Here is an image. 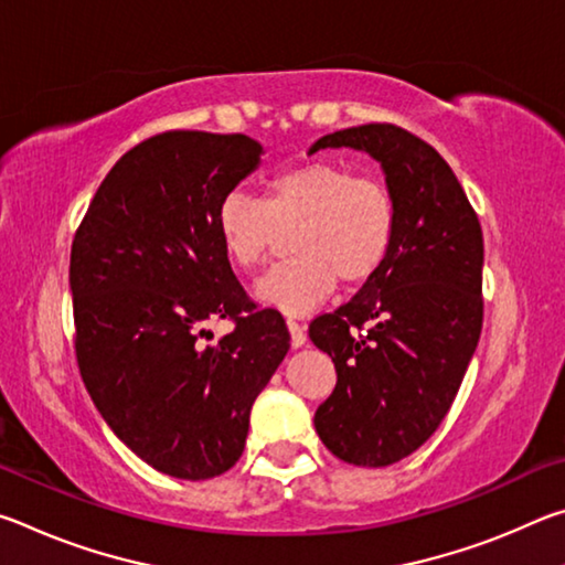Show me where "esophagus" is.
Returning a JSON list of instances; mask_svg holds the SVG:
<instances>
[{"mask_svg": "<svg viewBox=\"0 0 565 565\" xmlns=\"http://www.w3.org/2000/svg\"><path fill=\"white\" fill-rule=\"evenodd\" d=\"M286 327H289V333H291V347L301 349L306 343V329L301 327V323H296L294 319L286 321Z\"/></svg>", "mask_w": 565, "mask_h": 565, "instance_id": "obj_1", "label": "esophagus"}]
</instances>
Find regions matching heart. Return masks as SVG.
<instances>
[{
    "instance_id": "b5f03b06",
    "label": "heart",
    "mask_w": 565,
    "mask_h": 565,
    "mask_svg": "<svg viewBox=\"0 0 565 565\" xmlns=\"http://www.w3.org/2000/svg\"><path fill=\"white\" fill-rule=\"evenodd\" d=\"M226 259L254 269L291 234L294 259L276 264L254 284L271 309L303 317L343 284H361L384 266L396 236V202L384 181L356 177L339 161H306L276 174L266 199L228 191L214 216Z\"/></svg>"
}]
</instances>
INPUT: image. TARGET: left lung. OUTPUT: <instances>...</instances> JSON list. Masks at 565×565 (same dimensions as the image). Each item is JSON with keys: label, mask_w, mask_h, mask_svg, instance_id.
Returning a JSON list of instances; mask_svg holds the SVG:
<instances>
[{"label": "left lung", "mask_w": 565, "mask_h": 565, "mask_svg": "<svg viewBox=\"0 0 565 565\" xmlns=\"http://www.w3.org/2000/svg\"><path fill=\"white\" fill-rule=\"evenodd\" d=\"M341 147L381 164L396 236L359 294L311 321L313 347L337 366L313 426L341 461L379 468L428 441L454 404L481 337L483 234L451 167L414 134L363 124L327 134L309 154Z\"/></svg>", "instance_id": "1"}]
</instances>
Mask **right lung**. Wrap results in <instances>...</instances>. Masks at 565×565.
Here are the masks:
<instances>
[{"instance_id":"1","label":"right lung","mask_w":565,"mask_h":565,"mask_svg":"<svg viewBox=\"0 0 565 565\" xmlns=\"http://www.w3.org/2000/svg\"><path fill=\"white\" fill-rule=\"evenodd\" d=\"M262 154L244 134H157L111 167L72 244L84 386L124 446L186 481L238 461L254 401L289 351L284 319L246 299L214 226ZM216 318L235 329L204 344Z\"/></svg>"}]
</instances>
